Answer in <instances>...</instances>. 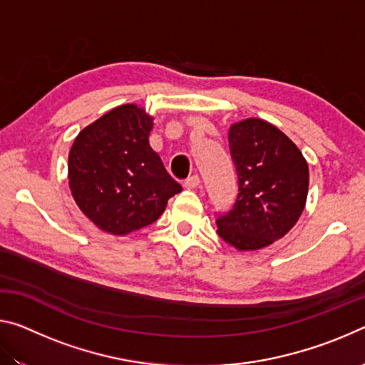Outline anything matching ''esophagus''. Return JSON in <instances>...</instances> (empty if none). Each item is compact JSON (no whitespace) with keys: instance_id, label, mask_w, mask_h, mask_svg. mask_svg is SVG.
I'll use <instances>...</instances> for the list:
<instances>
[{"instance_id":"34e87169","label":"esophagus","mask_w":365,"mask_h":365,"mask_svg":"<svg viewBox=\"0 0 365 365\" xmlns=\"http://www.w3.org/2000/svg\"><path fill=\"white\" fill-rule=\"evenodd\" d=\"M197 185H200V177H197V175H191L183 182V187L187 190H193V188L197 187Z\"/></svg>"}]
</instances>
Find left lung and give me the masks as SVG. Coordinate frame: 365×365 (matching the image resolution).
<instances>
[{
	"mask_svg": "<svg viewBox=\"0 0 365 365\" xmlns=\"http://www.w3.org/2000/svg\"><path fill=\"white\" fill-rule=\"evenodd\" d=\"M238 196L219 215L217 233L240 251H256L292 230L304 211L309 168L302 153L275 125L245 119L228 130Z\"/></svg>",
	"mask_w": 365,
	"mask_h": 365,
	"instance_id": "1",
	"label": "left lung"
}]
</instances>
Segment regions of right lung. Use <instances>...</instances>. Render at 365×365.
<instances>
[{"instance_id":"obj_1","label":"right lung","mask_w":365,"mask_h":365,"mask_svg":"<svg viewBox=\"0 0 365 365\" xmlns=\"http://www.w3.org/2000/svg\"><path fill=\"white\" fill-rule=\"evenodd\" d=\"M153 117L122 104L85 127L69 153V187L86 217L110 235H127L159 219L182 187L150 146Z\"/></svg>"}]
</instances>
